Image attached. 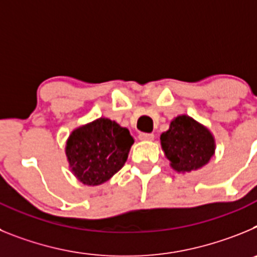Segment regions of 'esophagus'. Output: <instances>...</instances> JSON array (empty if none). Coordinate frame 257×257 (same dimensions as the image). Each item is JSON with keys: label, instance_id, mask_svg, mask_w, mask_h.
<instances>
[{"label": "esophagus", "instance_id": "34e87169", "mask_svg": "<svg viewBox=\"0 0 257 257\" xmlns=\"http://www.w3.org/2000/svg\"><path fill=\"white\" fill-rule=\"evenodd\" d=\"M139 139L140 140H153L154 135H153V134H148V133H140L139 134Z\"/></svg>", "mask_w": 257, "mask_h": 257}]
</instances>
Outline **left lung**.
Returning a JSON list of instances; mask_svg holds the SVG:
<instances>
[{"mask_svg":"<svg viewBox=\"0 0 257 257\" xmlns=\"http://www.w3.org/2000/svg\"><path fill=\"white\" fill-rule=\"evenodd\" d=\"M161 144L172 169L189 172L210 161L215 143L210 131L188 115H179L161 135Z\"/></svg>","mask_w":257,"mask_h":257,"instance_id":"8db88e82","label":"left lung"}]
</instances>
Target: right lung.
<instances>
[{
    "label": "right lung",
    "instance_id": "obj_1",
    "mask_svg": "<svg viewBox=\"0 0 257 257\" xmlns=\"http://www.w3.org/2000/svg\"><path fill=\"white\" fill-rule=\"evenodd\" d=\"M133 143L127 128L99 118L72 133L65 153L78 180L94 187L105 183L123 167Z\"/></svg>",
    "mask_w": 257,
    "mask_h": 257
}]
</instances>
